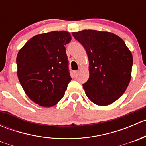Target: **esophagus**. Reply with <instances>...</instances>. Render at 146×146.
Wrapping results in <instances>:
<instances>
[{
  "mask_svg": "<svg viewBox=\"0 0 146 146\" xmlns=\"http://www.w3.org/2000/svg\"><path fill=\"white\" fill-rule=\"evenodd\" d=\"M73 76H75V77H76L77 76V75L78 74V70H75V71H73Z\"/></svg>",
  "mask_w": 146,
  "mask_h": 146,
  "instance_id": "esophagus-1",
  "label": "esophagus"
}]
</instances>
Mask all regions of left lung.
I'll list each match as a JSON object with an SVG mask.
<instances>
[{
    "instance_id": "obj_1",
    "label": "left lung",
    "mask_w": 146,
    "mask_h": 146,
    "mask_svg": "<svg viewBox=\"0 0 146 146\" xmlns=\"http://www.w3.org/2000/svg\"><path fill=\"white\" fill-rule=\"evenodd\" d=\"M72 35L83 46L89 59L90 77L82 84L87 97L100 106L117 100L131 78L133 56L125 42L108 32L85 29Z\"/></svg>"
}]
</instances>
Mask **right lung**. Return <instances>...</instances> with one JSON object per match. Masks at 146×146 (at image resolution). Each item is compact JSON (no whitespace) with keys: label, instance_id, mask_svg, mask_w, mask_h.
I'll list each match as a JSON object with an SVG mask.
<instances>
[{"label":"right lung","instance_id":"add662e5","mask_svg":"<svg viewBox=\"0 0 146 146\" xmlns=\"http://www.w3.org/2000/svg\"><path fill=\"white\" fill-rule=\"evenodd\" d=\"M71 40L66 31H54L31 38L19 51L17 77L26 95L42 107L62 99L71 80L65 45Z\"/></svg>","mask_w":146,"mask_h":146}]
</instances>
